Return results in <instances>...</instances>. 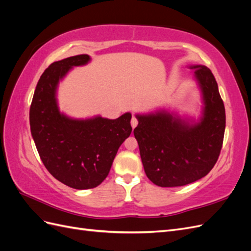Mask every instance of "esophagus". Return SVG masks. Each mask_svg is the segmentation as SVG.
<instances>
[{
    "label": "esophagus",
    "mask_w": 251,
    "mask_h": 251,
    "mask_svg": "<svg viewBox=\"0 0 251 251\" xmlns=\"http://www.w3.org/2000/svg\"><path fill=\"white\" fill-rule=\"evenodd\" d=\"M137 125H138V120L136 119V117H132V120H131V126H132V127L133 128H135L136 126H137Z\"/></svg>",
    "instance_id": "esophagus-1"
}]
</instances>
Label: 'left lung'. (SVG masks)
Instances as JSON below:
<instances>
[{"label":"left lung","instance_id":"obj_1","mask_svg":"<svg viewBox=\"0 0 251 251\" xmlns=\"http://www.w3.org/2000/svg\"><path fill=\"white\" fill-rule=\"evenodd\" d=\"M201 91L203 109L198 120L181 118L166 110L136 114L134 128L148 178L161 187L183 186L214 168L222 149L225 108L218 83L206 66H189Z\"/></svg>","mask_w":251,"mask_h":251}]
</instances>
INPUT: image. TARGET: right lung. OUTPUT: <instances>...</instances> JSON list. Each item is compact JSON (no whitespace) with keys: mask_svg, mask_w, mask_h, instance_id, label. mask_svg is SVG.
Here are the masks:
<instances>
[{"mask_svg":"<svg viewBox=\"0 0 251 251\" xmlns=\"http://www.w3.org/2000/svg\"><path fill=\"white\" fill-rule=\"evenodd\" d=\"M80 54L51 64L37 82L30 105V130L44 165L53 177L75 189L100 185L119 147L131 135V113L117 119H75L60 113L56 91L73 67L87 65Z\"/></svg>","mask_w":251,"mask_h":251,"instance_id":"right-lung-1","label":"right lung"}]
</instances>
